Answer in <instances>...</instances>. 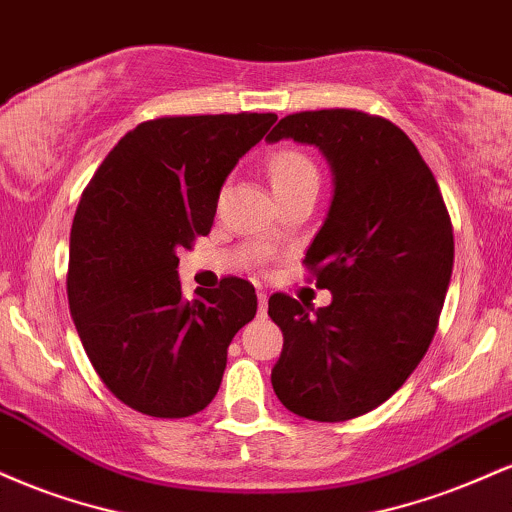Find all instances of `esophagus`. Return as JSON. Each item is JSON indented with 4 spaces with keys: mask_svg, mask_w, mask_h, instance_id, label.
<instances>
[{
    "mask_svg": "<svg viewBox=\"0 0 512 512\" xmlns=\"http://www.w3.org/2000/svg\"><path fill=\"white\" fill-rule=\"evenodd\" d=\"M257 313L260 317L267 315V293H257Z\"/></svg>",
    "mask_w": 512,
    "mask_h": 512,
    "instance_id": "obj_1",
    "label": "esophagus"
}]
</instances>
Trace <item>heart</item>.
Wrapping results in <instances>:
<instances>
[{
    "label": "heart",
    "mask_w": 512,
    "mask_h": 512,
    "mask_svg": "<svg viewBox=\"0 0 512 512\" xmlns=\"http://www.w3.org/2000/svg\"><path fill=\"white\" fill-rule=\"evenodd\" d=\"M269 180H272L276 195V192L291 190L305 182H317V168L303 151L281 149L269 158Z\"/></svg>",
    "instance_id": "obj_1"
}]
</instances>
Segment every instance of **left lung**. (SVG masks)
Wrapping results in <instances>:
<instances>
[{"label":"left lung","instance_id":"1","mask_svg":"<svg viewBox=\"0 0 512 512\" xmlns=\"http://www.w3.org/2000/svg\"><path fill=\"white\" fill-rule=\"evenodd\" d=\"M281 139L330 163L332 202L303 264L332 303L269 298L284 332L272 387L293 414L334 424L380 407L424 358L450 286L452 223L431 168L390 120L308 110L286 115L267 142Z\"/></svg>","mask_w":512,"mask_h":512}]
</instances>
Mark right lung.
Listing matches in <instances>:
<instances>
[{
	"mask_svg": "<svg viewBox=\"0 0 512 512\" xmlns=\"http://www.w3.org/2000/svg\"><path fill=\"white\" fill-rule=\"evenodd\" d=\"M274 122H142L88 182L69 238V310L88 361L127 407L182 419L219 392L228 346L257 313L255 286L228 276L185 301L178 250L211 231L223 182Z\"/></svg>",
	"mask_w": 512,
	"mask_h": 512,
	"instance_id": "add662e5",
	"label": "right lung"
}]
</instances>
